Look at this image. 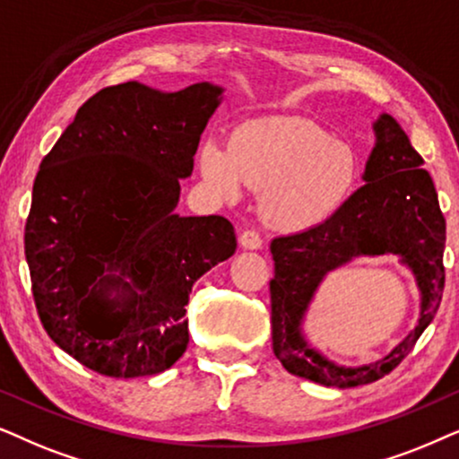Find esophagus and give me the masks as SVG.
<instances>
[{
	"mask_svg": "<svg viewBox=\"0 0 459 459\" xmlns=\"http://www.w3.org/2000/svg\"><path fill=\"white\" fill-rule=\"evenodd\" d=\"M239 243L243 249H260L262 247V239L255 230H243L239 235Z\"/></svg>",
	"mask_w": 459,
	"mask_h": 459,
	"instance_id": "esophagus-1",
	"label": "esophagus"
}]
</instances>
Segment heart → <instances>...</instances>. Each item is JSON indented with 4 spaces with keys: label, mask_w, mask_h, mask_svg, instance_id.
<instances>
[{
    "label": "heart",
    "mask_w": 459,
    "mask_h": 459,
    "mask_svg": "<svg viewBox=\"0 0 459 459\" xmlns=\"http://www.w3.org/2000/svg\"><path fill=\"white\" fill-rule=\"evenodd\" d=\"M199 172L218 197L237 201L262 191L260 213L281 233H307L332 222L361 185V159L325 127L293 115L249 119L230 143L199 146Z\"/></svg>",
    "instance_id": "heart-1"
}]
</instances>
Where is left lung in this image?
<instances>
[{
  "instance_id": "obj_1",
  "label": "left lung",
  "mask_w": 459,
  "mask_h": 459,
  "mask_svg": "<svg viewBox=\"0 0 459 459\" xmlns=\"http://www.w3.org/2000/svg\"><path fill=\"white\" fill-rule=\"evenodd\" d=\"M376 146L365 163V185L332 222L271 243L273 351L293 376L335 388L380 380L411 352L435 319L445 287V218L424 159L394 117L374 124ZM390 255L414 273L420 290L419 325L388 355L359 368L338 366L307 344L301 323L326 274L354 257Z\"/></svg>"
}]
</instances>
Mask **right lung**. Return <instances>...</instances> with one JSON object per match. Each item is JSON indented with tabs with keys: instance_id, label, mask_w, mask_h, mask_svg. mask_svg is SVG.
<instances>
[{
	"instance_id": "right-lung-1",
	"label": "right lung",
	"mask_w": 459,
	"mask_h": 459,
	"mask_svg": "<svg viewBox=\"0 0 459 459\" xmlns=\"http://www.w3.org/2000/svg\"><path fill=\"white\" fill-rule=\"evenodd\" d=\"M222 91L111 85L41 161L24 226L35 307L48 335L91 371L172 368L188 344L195 281L235 254L229 220L174 212Z\"/></svg>"
}]
</instances>
